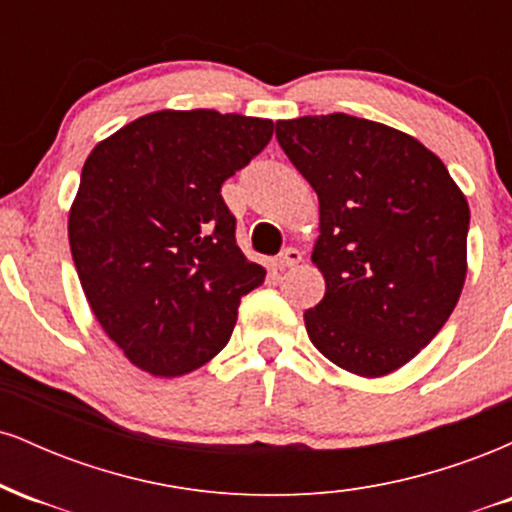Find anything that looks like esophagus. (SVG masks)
<instances>
[{
	"mask_svg": "<svg viewBox=\"0 0 512 512\" xmlns=\"http://www.w3.org/2000/svg\"><path fill=\"white\" fill-rule=\"evenodd\" d=\"M301 260H303L301 250L286 248V250L279 255V260H276V267H279V269H289V267H296V264L301 262Z\"/></svg>",
	"mask_w": 512,
	"mask_h": 512,
	"instance_id": "esophagus-1",
	"label": "esophagus"
}]
</instances>
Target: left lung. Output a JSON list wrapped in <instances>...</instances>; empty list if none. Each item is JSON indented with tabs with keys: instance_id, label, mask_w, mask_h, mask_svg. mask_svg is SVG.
Instances as JSON below:
<instances>
[{
	"instance_id": "left-lung-1",
	"label": "left lung",
	"mask_w": 512,
	"mask_h": 512,
	"mask_svg": "<svg viewBox=\"0 0 512 512\" xmlns=\"http://www.w3.org/2000/svg\"><path fill=\"white\" fill-rule=\"evenodd\" d=\"M320 199L313 262L325 298L305 310L322 356L363 378L402 368L440 332L467 276V199L409 134L344 113L276 122Z\"/></svg>"
}]
</instances>
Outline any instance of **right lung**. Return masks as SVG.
<instances>
[{"instance_id": "obj_1", "label": "right lung", "mask_w": 512, "mask_h": 512, "mask_svg": "<svg viewBox=\"0 0 512 512\" xmlns=\"http://www.w3.org/2000/svg\"><path fill=\"white\" fill-rule=\"evenodd\" d=\"M272 134L262 117L158 110L88 154L69 211L74 267L105 334L146 373L178 378L211 361L264 281L221 185Z\"/></svg>"}]
</instances>
